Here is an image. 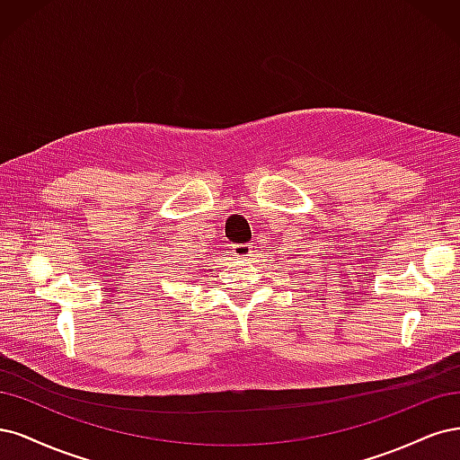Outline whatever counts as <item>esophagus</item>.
Returning a JSON list of instances; mask_svg holds the SVG:
<instances>
[{"instance_id":"1","label":"esophagus","mask_w":460,"mask_h":460,"mask_svg":"<svg viewBox=\"0 0 460 460\" xmlns=\"http://www.w3.org/2000/svg\"><path fill=\"white\" fill-rule=\"evenodd\" d=\"M233 254L239 258V260H248V258H252L254 256V246H252L250 243L246 244V243H243V244H234L233 246Z\"/></svg>"}]
</instances>
